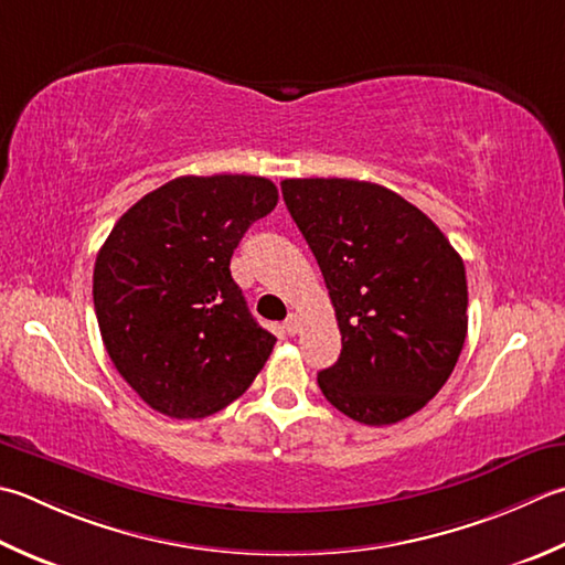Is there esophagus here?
<instances>
[{"mask_svg": "<svg viewBox=\"0 0 565 565\" xmlns=\"http://www.w3.org/2000/svg\"><path fill=\"white\" fill-rule=\"evenodd\" d=\"M284 330H286V333H289V335H296L298 330H301V318H298L296 313H289V318L284 320Z\"/></svg>", "mask_w": 565, "mask_h": 565, "instance_id": "obj_1", "label": "esophagus"}]
</instances>
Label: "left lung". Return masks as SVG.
<instances>
[{
  "label": "left lung",
  "instance_id": "8db88e82",
  "mask_svg": "<svg viewBox=\"0 0 565 565\" xmlns=\"http://www.w3.org/2000/svg\"><path fill=\"white\" fill-rule=\"evenodd\" d=\"M281 193L318 262L342 335L318 372L352 422L396 424L440 392L468 333L460 254L434 220L377 183L286 179Z\"/></svg>",
  "mask_w": 565,
  "mask_h": 565
}]
</instances>
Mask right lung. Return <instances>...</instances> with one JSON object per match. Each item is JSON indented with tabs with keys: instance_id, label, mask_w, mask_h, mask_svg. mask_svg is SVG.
Wrapping results in <instances>:
<instances>
[{
	"instance_id": "obj_1",
	"label": "right lung",
	"mask_w": 565,
	"mask_h": 565,
	"mask_svg": "<svg viewBox=\"0 0 565 565\" xmlns=\"http://www.w3.org/2000/svg\"><path fill=\"white\" fill-rule=\"evenodd\" d=\"M279 191L262 175H181L131 205L97 252L93 301L117 372L153 412L205 418L247 392L276 338L232 252Z\"/></svg>"
}]
</instances>
